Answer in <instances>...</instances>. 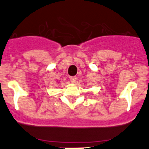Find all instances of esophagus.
<instances>
[{
  "instance_id": "1",
  "label": "esophagus",
  "mask_w": 149,
  "mask_h": 149,
  "mask_svg": "<svg viewBox=\"0 0 149 149\" xmlns=\"http://www.w3.org/2000/svg\"><path fill=\"white\" fill-rule=\"evenodd\" d=\"M70 80L71 82H76V81H77V77H70Z\"/></svg>"
}]
</instances>
